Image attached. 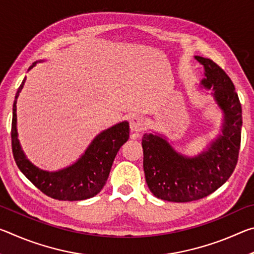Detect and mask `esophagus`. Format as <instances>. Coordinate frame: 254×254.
Masks as SVG:
<instances>
[{
    "label": "esophagus",
    "instance_id": "1",
    "mask_svg": "<svg viewBox=\"0 0 254 254\" xmlns=\"http://www.w3.org/2000/svg\"><path fill=\"white\" fill-rule=\"evenodd\" d=\"M130 128L133 132H141L144 128L143 119L139 115H134L130 120Z\"/></svg>",
    "mask_w": 254,
    "mask_h": 254
}]
</instances>
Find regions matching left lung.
<instances>
[{
  "label": "left lung",
  "instance_id": "8db88e82",
  "mask_svg": "<svg viewBox=\"0 0 254 254\" xmlns=\"http://www.w3.org/2000/svg\"><path fill=\"white\" fill-rule=\"evenodd\" d=\"M204 66L200 84L223 112L222 134L195 157L176 151L166 137L145 133L142 137L143 169L150 191L163 200L186 203L212 194L231 177L238 162L242 107L226 72L208 58L195 56Z\"/></svg>",
  "mask_w": 254,
  "mask_h": 254
}]
</instances>
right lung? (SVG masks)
<instances>
[{
    "label": "right lung",
    "mask_w": 254,
    "mask_h": 254,
    "mask_svg": "<svg viewBox=\"0 0 254 254\" xmlns=\"http://www.w3.org/2000/svg\"><path fill=\"white\" fill-rule=\"evenodd\" d=\"M36 64L37 62L29 69L36 66ZM24 81L25 78L15 94L12 115V152L16 166L34 186L51 198L71 201L87 199L97 195L109 178L115 156L128 139V123L124 121L101 132L78 160L67 168L58 171L39 169L25 157L18 139L16 101Z\"/></svg>",
    "instance_id": "obj_1"
}]
</instances>
